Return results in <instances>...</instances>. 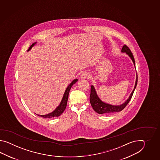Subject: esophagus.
<instances>
[{
  "label": "esophagus",
  "instance_id": "obj_1",
  "mask_svg": "<svg viewBox=\"0 0 160 160\" xmlns=\"http://www.w3.org/2000/svg\"><path fill=\"white\" fill-rule=\"evenodd\" d=\"M89 77H90V75L88 74V73H87L86 72H83L81 75V78L82 79L88 78Z\"/></svg>",
  "mask_w": 160,
  "mask_h": 160
}]
</instances>
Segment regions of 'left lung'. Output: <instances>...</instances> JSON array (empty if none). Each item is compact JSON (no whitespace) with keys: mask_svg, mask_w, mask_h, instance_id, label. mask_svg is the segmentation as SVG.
I'll return each instance as SVG.
<instances>
[{"mask_svg":"<svg viewBox=\"0 0 160 160\" xmlns=\"http://www.w3.org/2000/svg\"><path fill=\"white\" fill-rule=\"evenodd\" d=\"M121 51L123 52H126L127 54L129 55V56L132 59L133 63L135 65V61H134V58L133 57V53L131 52V50H130L129 47L128 46H126V44H125L123 46ZM137 81H138V77L137 76L136 85H135L133 92L130 95L129 98L127 99L126 102H124L122 105L118 106L111 105H109V104H107L104 102H102L99 99L98 95L97 94L94 86H92L90 95V101L91 105L92 107V109H94V111L98 112V114H109V113H112V112H118L122 111L123 109H124L126 107V105L128 104V103L129 102L130 99L132 98L134 92V90L136 88V86L137 84Z\"/></svg>","mask_w":160,"mask_h":160,"instance_id":"1","label":"left lung"}]
</instances>
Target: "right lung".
<instances>
[{
    "label": "right lung",
    "instance_id": "right-lung-1",
    "mask_svg": "<svg viewBox=\"0 0 160 160\" xmlns=\"http://www.w3.org/2000/svg\"><path fill=\"white\" fill-rule=\"evenodd\" d=\"M35 43H33V44H32V45H31L30 47L29 48L28 50H30ZM77 81H78V79H75L72 82L70 85H68V87L67 88L66 91H65V94L63 97V98L62 99L60 105L58 106V107L57 108V109H55L54 112H52L50 114H46V115H38V116L42 117L43 118H54V117H58L59 116H61L63 112L65 111V109L66 108L67 103H68V94H69V92L70 90V88H72V86L74 84H75Z\"/></svg>",
    "mask_w": 160,
    "mask_h": 160
}]
</instances>
